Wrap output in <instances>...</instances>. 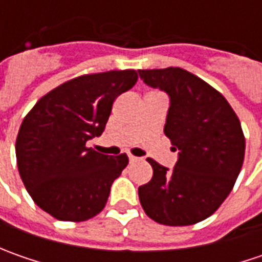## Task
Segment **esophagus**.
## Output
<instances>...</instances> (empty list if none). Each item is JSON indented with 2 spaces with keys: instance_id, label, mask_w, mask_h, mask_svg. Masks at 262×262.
Returning <instances> with one entry per match:
<instances>
[{
  "instance_id": "1",
  "label": "esophagus",
  "mask_w": 262,
  "mask_h": 262,
  "mask_svg": "<svg viewBox=\"0 0 262 262\" xmlns=\"http://www.w3.org/2000/svg\"><path fill=\"white\" fill-rule=\"evenodd\" d=\"M128 159H129V162H137V160H140L138 157L133 156V155H129V156H128Z\"/></svg>"
}]
</instances>
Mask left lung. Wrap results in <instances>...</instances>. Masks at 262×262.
I'll list each match as a JSON object with an SVG mask.
<instances>
[{
  "mask_svg": "<svg viewBox=\"0 0 262 262\" xmlns=\"http://www.w3.org/2000/svg\"><path fill=\"white\" fill-rule=\"evenodd\" d=\"M138 74L169 95L165 134L179 150L172 170L147 159L153 178L138 188L141 207L160 225H195L222 206L242 169L245 137L239 118L225 96L184 68Z\"/></svg>",
  "mask_w": 262,
  "mask_h": 262,
  "instance_id": "left-lung-1",
  "label": "left lung"
}]
</instances>
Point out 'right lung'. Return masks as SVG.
Returning a JSON list of instances; mask_svg holds the SVG:
<instances>
[{"instance_id":"1","label":"right lung","mask_w":262,"mask_h":262,"mask_svg":"<svg viewBox=\"0 0 262 262\" xmlns=\"http://www.w3.org/2000/svg\"><path fill=\"white\" fill-rule=\"evenodd\" d=\"M137 80L136 70L76 77L40 97L25 116L15 140L17 167L48 214L84 222L103 210L128 156L97 153L87 141L102 136L115 99Z\"/></svg>"}]
</instances>
